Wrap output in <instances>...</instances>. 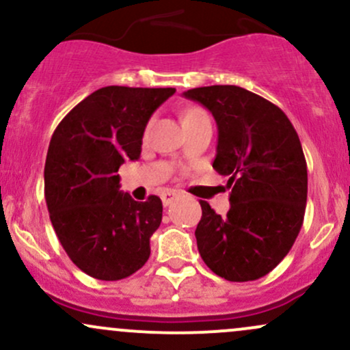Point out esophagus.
Segmentation results:
<instances>
[{
  "instance_id": "obj_1",
  "label": "esophagus",
  "mask_w": 350,
  "mask_h": 350,
  "mask_svg": "<svg viewBox=\"0 0 350 350\" xmlns=\"http://www.w3.org/2000/svg\"><path fill=\"white\" fill-rule=\"evenodd\" d=\"M178 196H179V192L171 191V189H166V191H164L163 194H161L163 204H164V206H170V204H171L172 200H174L176 198H178Z\"/></svg>"
}]
</instances>
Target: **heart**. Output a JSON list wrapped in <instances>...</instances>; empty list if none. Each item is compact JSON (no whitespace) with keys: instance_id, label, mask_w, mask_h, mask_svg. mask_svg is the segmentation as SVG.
<instances>
[{"instance_id":"b5f03b06","label":"heart","mask_w":350,"mask_h":350,"mask_svg":"<svg viewBox=\"0 0 350 350\" xmlns=\"http://www.w3.org/2000/svg\"><path fill=\"white\" fill-rule=\"evenodd\" d=\"M202 113H206V111L200 110V108H189V110L186 111V115H184V120L192 118V116H198V115H202Z\"/></svg>"}]
</instances>
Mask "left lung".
Wrapping results in <instances>:
<instances>
[{
    "instance_id": "left-lung-1",
    "label": "left lung",
    "mask_w": 350,
    "mask_h": 350,
    "mask_svg": "<svg viewBox=\"0 0 350 350\" xmlns=\"http://www.w3.org/2000/svg\"><path fill=\"white\" fill-rule=\"evenodd\" d=\"M184 97L214 115L219 143L212 167L232 189L226 217L200 200V256L228 281L262 278L288 255L303 226L308 167L299 136L281 108L242 87L191 88Z\"/></svg>"
}]
</instances>
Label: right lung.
Returning a JSON list of instances; mask_svg holds the SVG:
<instances>
[{
	"label": "right lung",
	"instance_id": "right-lung-1",
	"mask_svg": "<svg viewBox=\"0 0 350 350\" xmlns=\"http://www.w3.org/2000/svg\"><path fill=\"white\" fill-rule=\"evenodd\" d=\"M176 88L110 85L83 98L52 135L44 192L55 235L88 276L123 280L150 258L163 202L120 191V166L142 154L148 120Z\"/></svg>",
	"mask_w": 350,
	"mask_h": 350
}]
</instances>
